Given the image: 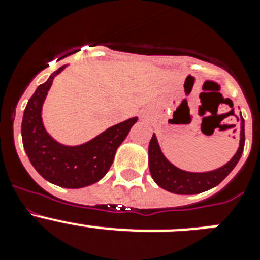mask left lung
Listing matches in <instances>:
<instances>
[{"label": "left lung", "instance_id": "obj_1", "mask_svg": "<svg viewBox=\"0 0 260 260\" xmlns=\"http://www.w3.org/2000/svg\"><path fill=\"white\" fill-rule=\"evenodd\" d=\"M241 133H240V147L231 161L215 171L195 173V172H186L174 167L168 158L162 155L156 135L153 134L148 146V167H150L151 176L153 181L161 189L167 191L181 195H192L199 192L207 191L215 186L219 185L225 177L228 176L233 168L240 161L245 146V119L241 116Z\"/></svg>", "mask_w": 260, "mask_h": 260}]
</instances>
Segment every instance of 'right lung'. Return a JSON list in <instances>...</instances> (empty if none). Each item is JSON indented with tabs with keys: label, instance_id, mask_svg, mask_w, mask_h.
Returning <instances> with one entry per match:
<instances>
[{
	"label": "right lung",
	"instance_id": "obj_1",
	"mask_svg": "<svg viewBox=\"0 0 260 260\" xmlns=\"http://www.w3.org/2000/svg\"><path fill=\"white\" fill-rule=\"evenodd\" d=\"M65 68L54 71L27 103L22 119V141L29 161L43 178L66 189H80L98 182L107 174L117 148L138 117L107 128L80 146H63L54 141L43 125L41 108L53 79Z\"/></svg>",
	"mask_w": 260,
	"mask_h": 260
}]
</instances>
